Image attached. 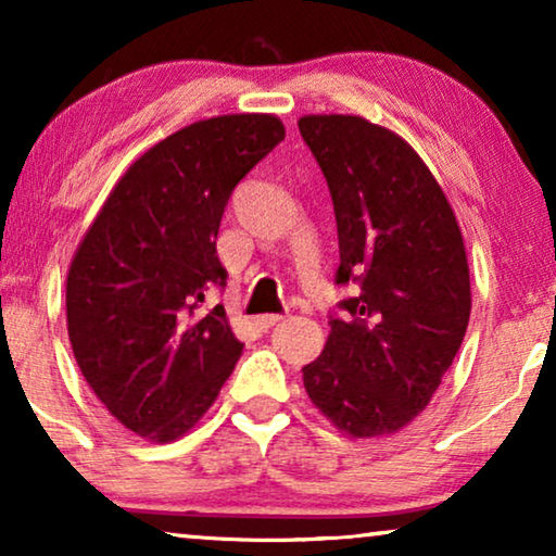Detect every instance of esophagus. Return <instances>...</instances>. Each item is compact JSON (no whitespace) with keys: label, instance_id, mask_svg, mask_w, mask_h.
I'll return each instance as SVG.
<instances>
[{"label":"esophagus","instance_id":"esophagus-1","mask_svg":"<svg viewBox=\"0 0 556 556\" xmlns=\"http://www.w3.org/2000/svg\"><path fill=\"white\" fill-rule=\"evenodd\" d=\"M283 314H265V316H257L255 318V326H257V329H263V331H268V329H273V326H276V324H280V321H283Z\"/></svg>","mask_w":556,"mask_h":556}]
</instances>
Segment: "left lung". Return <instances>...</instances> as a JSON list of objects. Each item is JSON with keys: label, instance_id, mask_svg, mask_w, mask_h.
Returning a JSON list of instances; mask_svg holds the SVG:
<instances>
[{"label": "left lung", "instance_id": "left-lung-1", "mask_svg": "<svg viewBox=\"0 0 556 556\" xmlns=\"http://www.w3.org/2000/svg\"><path fill=\"white\" fill-rule=\"evenodd\" d=\"M299 131L333 202V283L356 286L329 316V341L303 367V387L346 435H390L428 407L466 337L460 227L397 134L359 116H303Z\"/></svg>", "mask_w": 556, "mask_h": 556}]
</instances>
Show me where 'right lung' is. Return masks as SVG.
<instances>
[{
  "instance_id": "obj_1",
  "label": "right lung",
  "mask_w": 556,
  "mask_h": 556,
  "mask_svg": "<svg viewBox=\"0 0 556 556\" xmlns=\"http://www.w3.org/2000/svg\"><path fill=\"white\" fill-rule=\"evenodd\" d=\"M276 116L238 113L166 136L131 164L67 273L75 362L136 435L169 443L207 413L242 352L225 308L219 219L240 179L280 141Z\"/></svg>"
}]
</instances>
